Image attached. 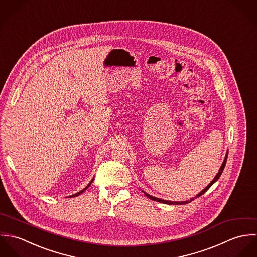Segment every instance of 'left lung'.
I'll use <instances>...</instances> for the list:
<instances>
[{"mask_svg":"<svg viewBox=\"0 0 257 257\" xmlns=\"http://www.w3.org/2000/svg\"><path fill=\"white\" fill-rule=\"evenodd\" d=\"M226 158H227V153L225 154V157H224V160H223V162H222V164H221V166H220V170H219V172H218V174L216 175V177L213 179V181L211 182V183L209 184L204 190H202L196 197H195V199L196 198H198V197H200V196H202L204 193H206L208 190H209V188L213 185V184L215 183L219 178H220V175H221V173H222V170L224 169V166H225V163H226ZM144 192V191H143ZM145 193V195L148 197L150 200H153V201H156V202H159V203H163V204H168V205H185V204H188V203H191L193 200H194V198H192V199H190V200H188V201H182V202H171V201H166V200H161V199H158V198H155V197H152L151 195H148L147 193L146 192H144Z\"/></svg>","mask_w":257,"mask_h":257,"instance_id":"obj_1","label":"left lung"}]
</instances>
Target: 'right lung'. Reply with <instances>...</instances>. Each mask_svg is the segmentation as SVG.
I'll list each match as a JSON object with an SVG mask.
<instances>
[{
	"instance_id": "obj_1",
	"label": "right lung",
	"mask_w": 257,
	"mask_h": 257,
	"mask_svg": "<svg viewBox=\"0 0 257 257\" xmlns=\"http://www.w3.org/2000/svg\"><path fill=\"white\" fill-rule=\"evenodd\" d=\"M92 182H93V179H92V181H91V182H90V183L88 184V185H87V186H86V187H85V188H84V189H83V190H81V191H80V192H78V193H76V194H74V195H72V196H70V197H76V196H79V195H80V194H82V193H83V192H84V191H85V190H87V188H88V187H90V185H91V184H92Z\"/></svg>"
}]
</instances>
